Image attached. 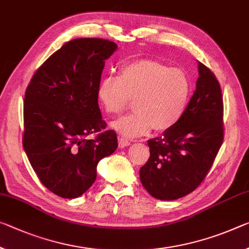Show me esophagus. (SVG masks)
Segmentation results:
<instances>
[{
	"instance_id": "esophagus-1",
	"label": "esophagus",
	"mask_w": 249,
	"mask_h": 249,
	"mask_svg": "<svg viewBox=\"0 0 249 249\" xmlns=\"http://www.w3.org/2000/svg\"><path fill=\"white\" fill-rule=\"evenodd\" d=\"M128 145H131V142H129V140H127L126 137H123V136L118 137V146H120L121 148H124Z\"/></svg>"
}]
</instances>
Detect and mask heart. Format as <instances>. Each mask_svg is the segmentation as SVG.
Instances as JSON below:
<instances>
[{
	"label": "heart",
	"instance_id": "b5f03b06",
	"mask_svg": "<svg viewBox=\"0 0 249 249\" xmlns=\"http://www.w3.org/2000/svg\"><path fill=\"white\" fill-rule=\"evenodd\" d=\"M189 96L188 75L153 60L128 63L118 77H104L97 89L98 101L109 115L122 113L133 100L135 110L110 123L127 137L144 135L153 127L160 132L172 128L185 113Z\"/></svg>",
	"mask_w": 249,
	"mask_h": 249
}]
</instances>
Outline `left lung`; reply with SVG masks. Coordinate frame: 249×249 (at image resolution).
I'll return each mask as SVG.
<instances>
[{
    "label": "left lung",
    "instance_id": "8db88e82",
    "mask_svg": "<svg viewBox=\"0 0 249 249\" xmlns=\"http://www.w3.org/2000/svg\"><path fill=\"white\" fill-rule=\"evenodd\" d=\"M196 89L178 123L147 141L148 160L140 169L142 185L153 197L174 200L199 186L224 140L223 96L212 71L198 62Z\"/></svg>",
    "mask_w": 249,
    "mask_h": 249
}]
</instances>
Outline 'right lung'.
<instances>
[{"instance_id": "add662e5", "label": "right lung", "mask_w": 249, "mask_h": 249, "mask_svg": "<svg viewBox=\"0 0 249 249\" xmlns=\"http://www.w3.org/2000/svg\"><path fill=\"white\" fill-rule=\"evenodd\" d=\"M116 49L108 39H72L39 66L25 90L23 148L41 183L63 198L84 194L98 161L117 148L97 101L105 61Z\"/></svg>"}]
</instances>
